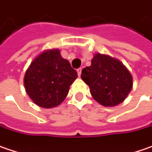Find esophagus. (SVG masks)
Listing matches in <instances>:
<instances>
[{
	"label": "esophagus",
	"mask_w": 152,
	"mask_h": 152,
	"mask_svg": "<svg viewBox=\"0 0 152 152\" xmlns=\"http://www.w3.org/2000/svg\"><path fill=\"white\" fill-rule=\"evenodd\" d=\"M81 71L82 69L81 68H79V69H77V72H78V75L80 77V75H81Z\"/></svg>",
	"instance_id": "esophagus-1"
}]
</instances>
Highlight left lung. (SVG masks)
<instances>
[{"label":"left lung","instance_id":"1","mask_svg":"<svg viewBox=\"0 0 152 152\" xmlns=\"http://www.w3.org/2000/svg\"><path fill=\"white\" fill-rule=\"evenodd\" d=\"M81 79L89 86L92 98L106 107L124 102L133 86L132 75L120 60L99 53L93 55L91 66L82 70Z\"/></svg>","mask_w":152,"mask_h":152}]
</instances>
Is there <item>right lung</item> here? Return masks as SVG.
<instances>
[{
    "label": "right lung",
    "mask_w": 152,
    "mask_h": 152,
    "mask_svg": "<svg viewBox=\"0 0 152 152\" xmlns=\"http://www.w3.org/2000/svg\"><path fill=\"white\" fill-rule=\"evenodd\" d=\"M77 77L69 61L61 57L60 50L48 49L31 62L24 76V86L35 104L53 108L65 100Z\"/></svg>",
    "instance_id": "add662e5"
}]
</instances>
